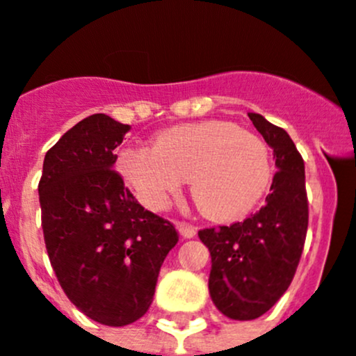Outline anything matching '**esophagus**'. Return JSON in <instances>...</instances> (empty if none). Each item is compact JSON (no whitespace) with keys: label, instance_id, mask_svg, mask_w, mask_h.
Segmentation results:
<instances>
[{"label":"esophagus","instance_id":"1","mask_svg":"<svg viewBox=\"0 0 356 356\" xmlns=\"http://www.w3.org/2000/svg\"><path fill=\"white\" fill-rule=\"evenodd\" d=\"M177 228H179V234H181L184 238H191L197 235V228L191 227V225L188 223H177Z\"/></svg>","mask_w":356,"mask_h":356}]
</instances>
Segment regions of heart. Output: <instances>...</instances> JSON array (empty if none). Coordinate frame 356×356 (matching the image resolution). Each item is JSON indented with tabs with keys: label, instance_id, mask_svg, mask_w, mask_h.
<instances>
[{
	"label": "heart",
	"instance_id": "heart-1",
	"mask_svg": "<svg viewBox=\"0 0 356 356\" xmlns=\"http://www.w3.org/2000/svg\"><path fill=\"white\" fill-rule=\"evenodd\" d=\"M115 168L151 211H163L191 179L198 209L216 221H232L253 211L274 177L267 142L227 121L165 129L152 147L122 149Z\"/></svg>",
	"mask_w": 356,
	"mask_h": 356
}]
</instances>
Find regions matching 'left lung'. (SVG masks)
Instances as JSON below:
<instances>
[{
    "mask_svg": "<svg viewBox=\"0 0 356 356\" xmlns=\"http://www.w3.org/2000/svg\"><path fill=\"white\" fill-rule=\"evenodd\" d=\"M249 119L274 149L270 193L258 212L230 227L204 228L198 237L211 253L209 293L232 320H254L283 297L304 249L309 223L305 168L293 140L264 115Z\"/></svg>",
    "mask_w": 356,
    "mask_h": 356,
    "instance_id": "8db88e82",
    "label": "left lung"
}]
</instances>
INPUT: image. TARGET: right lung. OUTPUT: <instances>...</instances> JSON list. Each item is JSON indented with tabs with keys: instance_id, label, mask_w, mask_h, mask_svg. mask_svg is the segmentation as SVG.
I'll return each instance as SVG.
<instances>
[{
	"instance_id": "add662e5",
	"label": "right lung",
	"mask_w": 356,
	"mask_h": 356,
	"mask_svg": "<svg viewBox=\"0 0 356 356\" xmlns=\"http://www.w3.org/2000/svg\"><path fill=\"white\" fill-rule=\"evenodd\" d=\"M128 124L82 119L43 159V241L59 284L91 320L124 327L147 313L158 274L177 244L174 225L142 207L114 170Z\"/></svg>"
}]
</instances>
